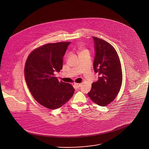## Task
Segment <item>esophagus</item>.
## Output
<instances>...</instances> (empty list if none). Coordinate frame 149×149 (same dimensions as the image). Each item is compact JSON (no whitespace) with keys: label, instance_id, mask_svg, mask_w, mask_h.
Returning a JSON list of instances; mask_svg holds the SVG:
<instances>
[{"label":"esophagus","instance_id":"1","mask_svg":"<svg viewBox=\"0 0 149 149\" xmlns=\"http://www.w3.org/2000/svg\"><path fill=\"white\" fill-rule=\"evenodd\" d=\"M74 86H75L76 88H79L81 86V84H79V83H75V84H74Z\"/></svg>","mask_w":149,"mask_h":149}]
</instances>
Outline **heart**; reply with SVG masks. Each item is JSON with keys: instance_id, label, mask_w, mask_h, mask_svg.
<instances>
[{"instance_id": "heart-1", "label": "heart", "mask_w": 149, "mask_h": 149, "mask_svg": "<svg viewBox=\"0 0 149 149\" xmlns=\"http://www.w3.org/2000/svg\"><path fill=\"white\" fill-rule=\"evenodd\" d=\"M89 52V51H88V50H87V49H80V50H79V54H82V53H83V52Z\"/></svg>"}]
</instances>
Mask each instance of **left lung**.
Returning a JSON list of instances; mask_svg holds the SVG:
<instances>
[{"label":"left lung","instance_id":"8db88e82","mask_svg":"<svg viewBox=\"0 0 149 149\" xmlns=\"http://www.w3.org/2000/svg\"><path fill=\"white\" fill-rule=\"evenodd\" d=\"M95 56L94 70L98 73V80L92 85L88 96L100 106L110 104L118 95L122 83L120 60L116 50L106 41L93 37Z\"/></svg>","mask_w":149,"mask_h":149}]
</instances>
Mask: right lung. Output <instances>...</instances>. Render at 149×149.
I'll list each match as a JSON object with an SVG mask.
<instances>
[{
  "label": "right lung",
  "instance_id": "1",
  "mask_svg": "<svg viewBox=\"0 0 149 149\" xmlns=\"http://www.w3.org/2000/svg\"><path fill=\"white\" fill-rule=\"evenodd\" d=\"M70 42L47 43L32 51L24 66L26 84L33 97L43 106L55 109L72 97L74 88L58 81L55 72L63 68V57Z\"/></svg>",
  "mask_w": 149,
  "mask_h": 149
}]
</instances>
